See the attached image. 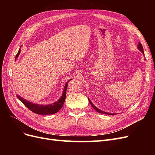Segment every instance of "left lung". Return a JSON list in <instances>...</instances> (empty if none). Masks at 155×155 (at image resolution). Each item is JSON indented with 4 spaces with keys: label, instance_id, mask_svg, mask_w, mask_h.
Returning <instances> with one entry per match:
<instances>
[{
    "label": "left lung",
    "instance_id": "8db88e82",
    "mask_svg": "<svg viewBox=\"0 0 155 155\" xmlns=\"http://www.w3.org/2000/svg\"><path fill=\"white\" fill-rule=\"evenodd\" d=\"M138 50H139L140 51H141V52L144 55L143 49V47H142V44L140 43H139L138 45ZM88 101H89V103H90V104L91 105V106L94 108V109L95 110H96L97 112H100V113L105 114H108V115H114V114H114V113H109V112H107L103 111V110L99 109H98V108H97L94 105V104H92V101L90 100V99H89V98H88Z\"/></svg>",
    "mask_w": 155,
    "mask_h": 155
}]
</instances>
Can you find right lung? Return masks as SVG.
<instances>
[{
  "label": "right lung",
  "instance_id": "right-lung-1",
  "mask_svg": "<svg viewBox=\"0 0 155 155\" xmlns=\"http://www.w3.org/2000/svg\"><path fill=\"white\" fill-rule=\"evenodd\" d=\"M20 53L21 49L18 50V53L15 56V61L17 59ZM70 80H72V79H69V80L64 84V87L61 96L60 97L58 101H55L53 103V104H50L48 105H41L37 104H34V103L24 99V98L21 97V96L17 95V97L18 99L28 108V109L31 110L33 112H34V113H36L37 114H53L56 113V112H58L62 108L65 101V97H66V92L68 83Z\"/></svg>",
  "mask_w": 155,
  "mask_h": 155
}]
</instances>
